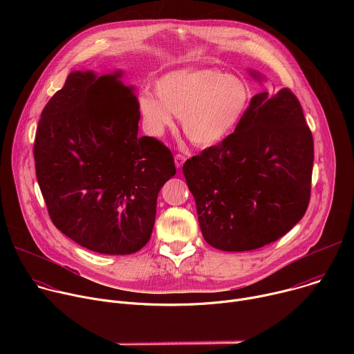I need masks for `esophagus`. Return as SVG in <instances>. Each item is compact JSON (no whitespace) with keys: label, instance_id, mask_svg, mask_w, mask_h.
<instances>
[{"label":"esophagus","instance_id":"34e87169","mask_svg":"<svg viewBox=\"0 0 354 354\" xmlns=\"http://www.w3.org/2000/svg\"><path fill=\"white\" fill-rule=\"evenodd\" d=\"M185 161H186V157L183 154H176L175 156V165H176V168H182Z\"/></svg>","mask_w":354,"mask_h":354}]
</instances>
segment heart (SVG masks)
I'll return each mask as SVG.
<instances>
[{
    "label": "heart",
    "mask_w": 354,
    "mask_h": 354,
    "mask_svg": "<svg viewBox=\"0 0 354 354\" xmlns=\"http://www.w3.org/2000/svg\"><path fill=\"white\" fill-rule=\"evenodd\" d=\"M156 97L144 91L138 111L147 129L162 134L182 116L185 136L198 147H210L227 138L241 123L250 105V88L239 77L217 68L178 70L156 82Z\"/></svg>",
    "instance_id": "b5f03b06"
}]
</instances>
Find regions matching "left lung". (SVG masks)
<instances>
[{"label": "left lung", "mask_w": 354, "mask_h": 354, "mask_svg": "<svg viewBox=\"0 0 354 354\" xmlns=\"http://www.w3.org/2000/svg\"><path fill=\"white\" fill-rule=\"evenodd\" d=\"M313 164V133L292 91L255 95L234 133L183 164L205 239L242 252L281 238L308 209Z\"/></svg>", "instance_id": "left-lung-1"}]
</instances>
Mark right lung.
Returning a JSON list of instances; mask_svg holds the SVG:
<instances>
[{
    "mask_svg": "<svg viewBox=\"0 0 354 354\" xmlns=\"http://www.w3.org/2000/svg\"><path fill=\"white\" fill-rule=\"evenodd\" d=\"M120 73H71L36 130V178L50 220L78 245L130 255L151 236L157 197L175 172L171 149L138 137V99Z\"/></svg>",
    "mask_w": 354,
    "mask_h": 354,
    "instance_id": "1",
    "label": "right lung"
}]
</instances>
